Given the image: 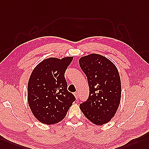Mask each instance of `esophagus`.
<instances>
[{
  "label": "esophagus",
  "instance_id": "34e87169",
  "mask_svg": "<svg viewBox=\"0 0 149 149\" xmlns=\"http://www.w3.org/2000/svg\"><path fill=\"white\" fill-rule=\"evenodd\" d=\"M74 97L76 98V99H78V94L77 92H74Z\"/></svg>",
  "mask_w": 149,
  "mask_h": 149
}]
</instances>
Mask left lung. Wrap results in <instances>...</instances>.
Masks as SVG:
<instances>
[{
	"label": "left lung",
	"instance_id": "1",
	"mask_svg": "<svg viewBox=\"0 0 149 149\" xmlns=\"http://www.w3.org/2000/svg\"><path fill=\"white\" fill-rule=\"evenodd\" d=\"M79 64L90 89L88 99L79 108L93 124H106L114 116L120 104L121 85L118 69L109 59L96 54L81 57Z\"/></svg>",
	"mask_w": 149,
	"mask_h": 149
}]
</instances>
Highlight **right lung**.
Instances as JSON below:
<instances>
[{
	"instance_id": "add662e5",
	"label": "right lung",
	"mask_w": 149,
	"mask_h": 149,
	"mask_svg": "<svg viewBox=\"0 0 149 149\" xmlns=\"http://www.w3.org/2000/svg\"><path fill=\"white\" fill-rule=\"evenodd\" d=\"M72 57L42 61L32 71L28 83V101L34 116L43 124L61 121L76 100L67 90L64 73Z\"/></svg>"
}]
</instances>
